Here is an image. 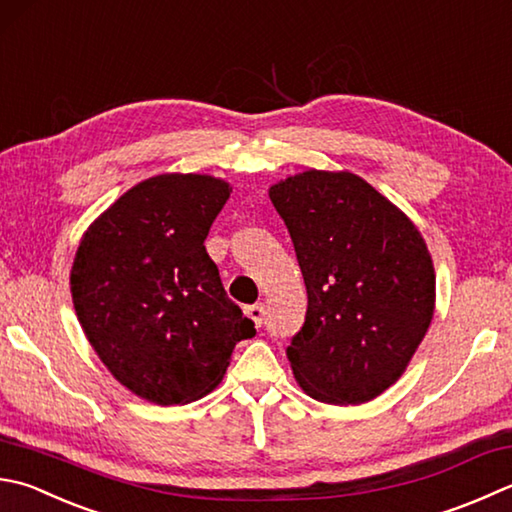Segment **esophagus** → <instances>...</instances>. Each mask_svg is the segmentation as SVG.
I'll return each mask as SVG.
<instances>
[{
    "label": "esophagus",
    "mask_w": 512,
    "mask_h": 512,
    "mask_svg": "<svg viewBox=\"0 0 512 512\" xmlns=\"http://www.w3.org/2000/svg\"><path fill=\"white\" fill-rule=\"evenodd\" d=\"M245 314L252 318V323L256 325V327H260L263 325V321H265V305L263 303H256V305H249V307H245Z\"/></svg>",
    "instance_id": "obj_1"
}]
</instances>
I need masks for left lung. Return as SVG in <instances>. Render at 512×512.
<instances>
[{
    "mask_svg": "<svg viewBox=\"0 0 512 512\" xmlns=\"http://www.w3.org/2000/svg\"><path fill=\"white\" fill-rule=\"evenodd\" d=\"M269 198L292 236L307 289L305 323L287 347L307 397L359 406L412 361L432 323L437 278L417 225L352 171L307 169Z\"/></svg>",
    "mask_w": 512,
    "mask_h": 512,
    "instance_id": "1",
    "label": "left lung"
}]
</instances>
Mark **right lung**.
I'll use <instances>...</instances> for the list:
<instances>
[{
  "mask_svg": "<svg viewBox=\"0 0 512 512\" xmlns=\"http://www.w3.org/2000/svg\"><path fill=\"white\" fill-rule=\"evenodd\" d=\"M229 194L209 173H160L124 191L77 245V321L115 381L156 406L205 397L236 343L256 334L205 249Z\"/></svg>",
  "mask_w": 512,
  "mask_h": 512,
  "instance_id": "1",
  "label": "right lung"
}]
</instances>
